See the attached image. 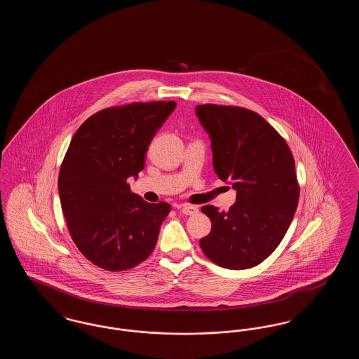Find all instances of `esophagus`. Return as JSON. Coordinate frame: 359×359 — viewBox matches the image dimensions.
<instances>
[{"instance_id":"obj_1","label":"esophagus","mask_w":359,"mask_h":359,"mask_svg":"<svg viewBox=\"0 0 359 359\" xmlns=\"http://www.w3.org/2000/svg\"><path fill=\"white\" fill-rule=\"evenodd\" d=\"M184 215H195L199 210H198V207L196 205H183L182 207V210H180Z\"/></svg>"}]
</instances>
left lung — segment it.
I'll use <instances>...</instances> for the list:
<instances>
[{
	"instance_id": "1",
	"label": "left lung",
	"mask_w": 359,
	"mask_h": 359,
	"mask_svg": "<svg viewBox=\"0 0 359 359\" xmlns=\"http://www.w3.org/2000/svg\"><path fill=\"white\" fill-rule=\"evenodd\" d=\"M195 111L211 140L214 171L237 191L227 212L202 207L211 231L201 248L222 268H253L273 253L293 219L300 194L293 156L273 126L252 110L207 103Z\"/></svg>"
}]
</instances>
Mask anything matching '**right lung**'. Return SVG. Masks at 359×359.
<instances>
[{"mask_svg": "<svg viewBox=\"0 0 359 359\" xmlns=\"http://www.w3.org/2000/svg\"><path fill=\"white\" fill-rule=\"evenodd\" d=\"M176 102L107 107L81 125L59 172V196L71 238L94 265L120 272L154 252L171 211L130 191L128 177L144 168L147 149Z\"/></svg>", "mask_w": 359, "mask_h": 359, "instance_id": "add662e5", "label": "right lung"}]
</instances>
